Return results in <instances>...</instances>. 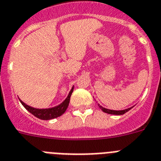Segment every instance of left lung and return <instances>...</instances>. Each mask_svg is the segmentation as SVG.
Returning a JSON list of instances; mask_svg holds the SVG:
<instances>
[{
	"instance_id": "8db88e82",
	"label": "left lung",
	"mask_w": 161,
	"mask_h": 161,
	"mask_svg": "<svg viewBox=\"0 0 161 161\" xmlns=\"http://www.w3.org/2000/svg\"><path fill=\"white\" fill-rule=\"evenodd\" d=\"M99 107L101 108L102 111L104 112V113H106V114H114V115H122V114H125V113L129 111V110H130V108H127V109H125V110H121V111H116V110L107 109V108H103L102 106H100V105H99Z\"/></svg>"
}]
</instances>
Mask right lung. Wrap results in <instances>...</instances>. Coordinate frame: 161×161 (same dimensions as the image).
<instances>
[{"label":"right lung","instance_id":"right-lung-1","mask_svg":"<svg viewBox=\"0 0 161 161\" xmlns=\"http://www.w3.org/2000/svg\"><path fill=\"white\" fill-rule=\"evenodd\" d=\"M73 91H74V87H72L71 91L69 92V96H67V98L65 100L63 103H61L60 105L57 106V107L52 108H47V109H38V108H34L30 107V106L26 105L25 103L20 100L21 104L24 106L27 111H29L31 114L35 116V117H38L41 120H50L53 119L56 117H58L61 116L62 114L66 111L67 108L69 106V100H70V96L72 94Z\"/></svg>","mask_w":161,"mask_h":161}]
</instances>
